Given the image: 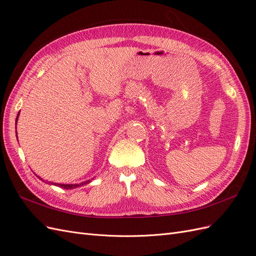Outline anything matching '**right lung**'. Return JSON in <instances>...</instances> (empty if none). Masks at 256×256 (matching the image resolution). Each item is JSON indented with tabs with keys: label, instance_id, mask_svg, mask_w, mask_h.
<instances>
[{
	"label": "right lung",
	"instance_id": "add662e5",
	"mask_svg": "<svg viewBox=\"0 0 256 256\" xmlns=\"http://www.w3.org/2000/svg\"><path fill=\"white\" fill-rule=\"evenodd\" d=\"M19 115V114H18ZM17 120H18V116H17ZM16 125H17V122H16ZM18 138V136H17ZM40 177V176H38ZM40 180H42V182H44L42 178H40ZM92 180H86V182H80V184H56V182H46V184H53V186H56V187H60V188H63V189H74V188H76V187H82V186H84V184H90V182H92Z\"/></svg>",
	"mask_w": 256,
	"mask_h": 256
}]
</instances>
